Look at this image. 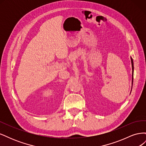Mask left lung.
Listing matches in <instances>:
<instances>
[{
  "mask_svg": "<svg viewBox=\"0 0 146 146\" xmlns=\"http://www.w3.org/2000/svg\"><path fill=\"white\" fill-rule=\"evenodd\" d=\"M131 66H132V72H133V74H132V84H133V69H134V66H133V59L131 58Z\"/></svg>",
  "mask_w": 146,
  "mask_h": 146,
  "instance_id": "left-lung-1",
  "label": "left lung"
}]
</instances>
